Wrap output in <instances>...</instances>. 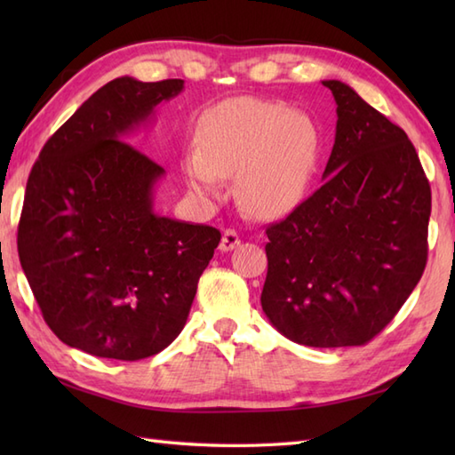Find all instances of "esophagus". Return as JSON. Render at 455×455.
Here are the masks:
<instances>
[{
  "label": "esophagus",
  "mask_w": 455,
  "mask_h": 455,
  "mask_svg": "<svg viewBox=\"0 0 455 455\" xmlns=\"http://www.w3.org/2000/svg\"><path fill=\"white\" fill-rule=\"evenodd\" d=\"M240 244V236L235 233V230H225V235L220 238V252H230Z\"/></svg>",
  "instance_id": "34e87169"
}]
</instances>
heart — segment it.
<instances>
[{
  "instance_id": "heart-1",
  "label": "heart",
  "mask_w": 455,
  "mask_h": 455,
  "mask_svg": "<svg viewBox=\"0 0 455 455\" xmlns=\"http://www.w3.org/2000/svg\"><path fill=\"white\" fill-rule=\"evenodd\" d=\"M318 152L321 139L308 115L277 101L236 98L205 115L199 148L183 160V176L201 197H217L225 176H236L243 207L269 219L303 199Z\"/></svg>"
}]
</instances>
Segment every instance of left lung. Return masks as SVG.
Listing matches in <instances>:
<instances>
[{
  "label": "left lung",
  "instance_id": "8db88e82",
  "mask_svg": "<svg viewBox=\"0 0 455 455\" xmlns=\"http://www.w3.org/2000/svg\"><path fill=\"white\" fill-rule=\"evenodd\" d=\"M323 85L338 115L324 183L267 227L259 301L269 323L297 344L362 346L420 282L430 183L407 132L347 84Z\"/></svg>",
  "mask_w": 455,
  "mask_h": 455
}]
</instances>
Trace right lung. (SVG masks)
I'll return each mask as SVG.
<instances>
[{
	"label": "right lung",
	"mask_w": 455,
	"mask_h": 455,
	"mask_svg": "<svg viewBox=\"0 0 455 455\" xmlns=\"http://www.w3.org/2000/svg\"><path fill=\"white\" fill-rule=\"evenodd\" d=\"M181 92L183 80L105 84L28 176L19 259L46 324L85 354L137 362L172 344L220 243L217 228L154 211L166 172L124 142Z\"/></svg>",
	"instance_id": "1"
}]
</instances>
